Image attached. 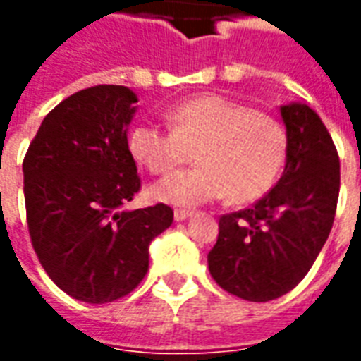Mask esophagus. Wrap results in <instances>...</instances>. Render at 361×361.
<instances>
[{
    "label": "esophagus",
    "mask_w": 361,
    "mask_h": 361,
    "mask_svg": "<svg viewBox=\"0 0 361 361\" xmlns=\"http://www.w3.org/2000/svg\"><path fill=\"white\" fill-rule=\"evenodd\" d=\"M189 216H191V211H185V209H176V211H173V219L178 220V222L189 219Z\"/></svg>",
    "instance_id": "34e87169"
}]
</instances>
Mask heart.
Instances as JSON below:
<instances>
[{
  "mask_svg": "<svg viewBox=\"0 0 361 361\" xmlns=\"http://www.w3.org/2000/svg\"><path fill=\"white\" fill-rule=\"evenodd\" d=\"M170 131L139 123L129 131L131 157L154 176H166L188 162L195 150L197 166L158 181L157 201L178 207L216 201H257L282 172L288 137L279 119L251 110L220 94H201L172 106Z\"/></svg>",
  "mask_w": 361,
  "mask_h": 361,
  "instance_id": "obj_1",
  "label": "heart"
}]
</instances>
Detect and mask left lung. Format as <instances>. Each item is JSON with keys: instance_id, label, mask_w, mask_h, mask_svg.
I'll use <instances>...</instances> for the list:
<instances>
[{"instance_id": "left-lung-1", "label": "left lung", "mask_w": 361, "mask_h": 361, "mask_svg": "<svg viewBox=\"0 0 361 361\" xmlns=\"http://www.w3.org/2000/svg\"><path fill=\"white\" fill-rule=\"evenodd\" d=\"M286 166L276 185L243 211L222 214L209 271L222 290L247 302H271L295 288L333 228L341 162L333 137L305 104L280 108Z\"/></svg>"}]
</instances>
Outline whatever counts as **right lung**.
Wrapping results in <instances>:
<instances>
[{"mask_svg":"<svg viewBox=\"0 0 361 361\" xmlns=\"http://www.w3.org/2000/svg\"><path fill=\"white\" fill-rule=\"evenodd\" d=\"M133 90H79L44 118L25 160L30 242L44 271L75 300L108 303L139 286L149 243L172 224L164 203L123 211L141 189L127 147Z\"/></svg>","mask_w":361,"mask_h":361,"instance_id":"obj_1","label":"right lung"}]
</instances>
